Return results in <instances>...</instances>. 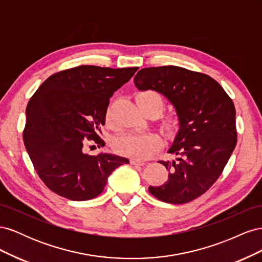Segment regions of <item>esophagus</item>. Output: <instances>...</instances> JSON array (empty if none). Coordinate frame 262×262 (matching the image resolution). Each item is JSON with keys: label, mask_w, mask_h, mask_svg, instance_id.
Here are the masks:
<instances>
[{"label": "esophagus", "mask_w": 262, "mask_h": 262, "mask_svg": "<svg viewBox=\"0 0 262 262\" xmlns=\"http://www.w3.org/2000/svg\"><path fill=\"white\" fill-rule=\"evenodd\" d=\"M130 163L132 165H140V166H143L145 165V163L143 161H139V160H134V158H132V160H130Z\"/></svg>", "instance_id": "34e87169"}]
</instances>
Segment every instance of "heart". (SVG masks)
Wrapping results in <instances>:
<instances>
[{"label": "heart", "instance_id": "b5f03b06", "mask_svg": "<svg viewBox=\"0 0 262 262\" xmlns=\"http://www.w3.org/2000/svg\"><path fill=\"white\" fill-rule=\"evenodd\" d=\"M137 102L142 112L154 113L157 115L161 112L164 101L161 95L155 91H143L137 94ZM107 121H112V113L108 110ZM177 118L167 116L162 120V128L166 132H171L177 126ZM162 146V140L156 133H129L119 137L115 141V148L119 154L129 156L137 160H143L154 154Z\"/></svg>", "mask_w": 262, "mask_h": 262}]
</instances>
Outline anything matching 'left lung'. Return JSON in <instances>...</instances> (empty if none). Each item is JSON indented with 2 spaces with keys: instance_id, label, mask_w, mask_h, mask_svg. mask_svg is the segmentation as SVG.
Returning <instances> with one entry per match:
<instances>
[{
  "instance_id": "1",
  "label": "left lung",
  "mask_w": 262,
  "mask_h": 262,
  "mask_svg": "<svg viewBox=\"0 0 262 262\" xmlns=\"http://www.w3.org/2000/svg\"><path fill=\"white\" fill-rule=\"evenodd\" d=\"M140 91L153 90L175 107L179 130L168 153L160 161L168 169L167 181L148 191L158 200L182 204L202 195L223 171L237 142L234 102L215 80L184 68H145L134 76Z\"/></svg>"
}]
</instances>
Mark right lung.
<instances>
[{
  "label": "right lung",
  "instance_id": "1",
  "mask_svg": "<svg viewBox=\"0 0 262 262\" xmlns=\"http://www.w3.org/2000/svg\"><path fill=\"white\" fill-rule=\"evenodd\" d=\"M139 68L81 66L49 76L28 101L23 139L38 176L51 191L73 201L99 195L110 173L129 160L85 153L89 142L105 146L109 99ZM94 146V145H93Z\"/></svg>",
  "mask_w": 262,
  "mask_h": 262
}]
</instances>
